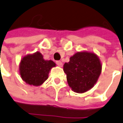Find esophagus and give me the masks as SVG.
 Returning a JSON list of instances; mask_svg holds the SVG:
<instances>
[{
	"label": "esophagus",
	"mask_w": 123,
	"mask_h": 123,
	"mask_svg": "<svg viewBox=\"0 0 123 123\" xmlns=\"http://www.w3.org/2000/svg\"><path fill=\"white\" fill-rule=\"evenodd\" d=\"M56 65H58V66H59V67H62V62L61 61H56Z\"/></svg>",
	"instance_id": "34e87169"
}]
</instances>
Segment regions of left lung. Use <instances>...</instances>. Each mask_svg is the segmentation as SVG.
Returning a JSON list of instances; mask_svg holds the SVG:
<instances>
[{
	"instance_id": "left-lung-1",
	"label": "left lung",
	"mask_w": 123,
	"mask_h": 123,
	"mask_svg": "<svg viewBox=\"0 0 123 123\" xmlns=\"http://www.w3.org/2000/svg\"><path fill=\"white\" fill-rule=\"evenodd\" d=\"M63 71L69 87L76 93L89 91L96 83L102 72L100 58L93 52H77L65 62Z\"/></svg>"
}]
</instances>
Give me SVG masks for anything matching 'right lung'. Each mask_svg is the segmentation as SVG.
Returning <instances> with one entry per match:
<instances>
[{
  "mask_svg": "<svg viewBox=\"0 0 123 123\" xmlns=\"http://www.w3.org/2000/svg\"><path fill=\"white\" fill-rule=\"evenodd\" d=\"M56 63L51 60H44L40 52L29 54L21 58L19 63V75L27 84L40 86L48 78L51 68Z\"/></svg>",
  "mask_w": 123,
  "mask_h": 123,
  "instance_id": "add662e5",
  "label": "right lung"
}]
</instances>
